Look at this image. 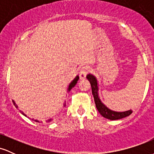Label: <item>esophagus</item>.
Returning <instances> with one entry per match:
<instances>
[{
  "label": "esophagus",
  "instance_id": "1",
  "mask_svg": "<svg viewBox=\"0 0 154 154\" xmlns=\"http://www.w3.org/2000/svg\"><path fill=\"white\" fill-rule=\"evenodd\" d=\"M91 71L90 69V67L88 66H83L82 69H81L80 72H79V77H80L81 79H84L86 77V75H88V72Z\"/></svg>",
  "mask_w": 154,
  "mask_h": 154
}]
</instances>
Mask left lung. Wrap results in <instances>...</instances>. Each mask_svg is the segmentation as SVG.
<instances>
[{"mask_svg": "<svg viewBox=\"0 0 154 154\" xmlns=\"http://www.w3.org/2000/svg\"><path fill=\"white\" fill-rule=\"evenodd\" d=\"M87 79L91 82V85L92 88V93L93 95V98H94L95 103L97 109L99 111V113L101 114L103 117L106 118L110 120H116L119 119H122V118L126 117V116H130L132 113V110H128L126 111H123V112H117V111H114L109 109L107 106H106L104 104L102 103L101 100H100L99 96H98V81L97 79L95 78L93 75H87Z\"/></svg>", "mask_w": 154, "mask_h": 154, "instance_id": "left-lung-1", "label": "left lung"}]
</instances>
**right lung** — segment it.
<instances>
[{
	"instance_id": "obj_1",
	"label": "right lung",
	"mask_w": 154,
	"mask_h": 154,
	"mask_svg": "<svg viewBox=\"0 0 154 154\" xmlns=\"http://www.w3.org/2000/svg\"><path fill=\"white\" fill-rule=\"evenodd\" d=\"M78 79H79V76H77V77H76L72 81V82L70 83V84H69V87H68V91H70V90H71L72 88H73V87H75V85L77 84V81H78ZM13 103H14V106H15L16 107H17V108H18V106H17V104H16V103H15L14 101V100H13ZM64 106H65V104H64ZM21 112H22V114H23V115L26 116L25 114H24V113L22 112V111H21ZM35 122H38V120H35ZM50 121H51V119H49L48 121V122H50Z\"/></svg>"
}]
</instances>
